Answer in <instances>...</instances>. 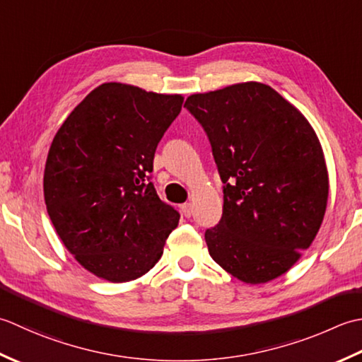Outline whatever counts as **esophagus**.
Masks as SVG:
<instances>
[{
    "mask_svg": "<svg viewBox=\"0 0 362 362\" xmlns=\"http://www.w3.org/2000/svg\"><path fill=\"white\" fill-rule=\"evenodd\" d=\"M181 212H182L184 217H190L192 216V204L190 203L181 204Z\"/></svg>",
    "mask_w": 362,
    "mask_h": 362,
    "instance_id": "34e87169",
    "label": "esophagus"
}]
</instances>
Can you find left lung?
Returning <instances> with one entry per match:
<instances>
[{"label":"left lung","instance_id":"obj_1","mask_svg":"<svg viewBox=\"0 0 362 362\" xmlns=\"http://www.w3.org/2000/svg\"><path fill=\"white\" fill-rule=\"evenodd\" d=\"M208 134L223 186V214L206 230L228 274L262 284L286 274L315 239L328 202L319 139L270 86L233 84L184 103Z\"/></svg>","mask_w":362,"mask_h":362}]
</instances>
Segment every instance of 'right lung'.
I'll return each instance as SVG.
<instances>
[{"label": "right lung", "instance_id": "right-lung-1", "mask_svg": "<svg viewBox=\"0 0 362 362\" xmlns=\"http://www.w3.org/2000/svg\"><path fill=\"white\" fill-rule=\"evenodd\" d=\"M181 95L106 83L71 110L49 146L43 195L65 248L95 276L132 281L154 267L180 212L151 182L154 151Z\"/></svg>", "mask_w": 362, "mask_h": 362}]
</instances>
